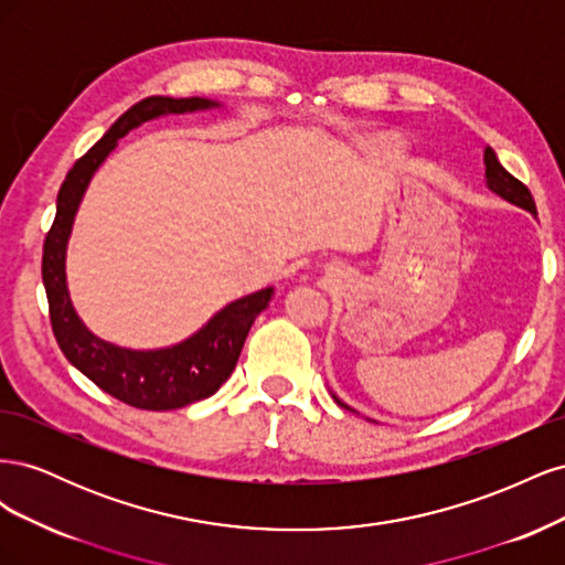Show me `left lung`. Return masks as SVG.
Segmentation results:
<instances>
[{"label":"left lung","mask_w":565,"mask_h":565,"mask_svg":"<svg viewBox=\"0 0 565 565\" xmlns=\"http://www.w3.org/2000/svg\"><path fill=\"white\" fill-rule=\"evenodd\" d=\"M483 160H486V179H488V188H490V191H494L500 198H504V200H509V202L519 204V207H523V210H527V212L537 214L535 200H533V195H530L527 185L521 183L516 177H511V174L507 172V169L500 164L498 156H494L492 148H486ZM334 401H337L341 407L351 409L349 405L341 403L337 396H334Z\"/></svg>","instance_id":"obj_1"}]
</instances>
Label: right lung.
<instances>
[{"mask_svg":"<svg viewBox=\"0 0 565 565\" xmlns=\"http://www.w3.org/2000/svg\"><path fill=\"white\" fill-rule=\"evenodd\" d=\"M212 106L216 104L207 98L167 96H148L131 106L104 134V139L84 152L67 172L56 200V218L44 237L42 280L49 299L51 330L63 355L98 388L139 409H158V413L177 409L216 393L235 370L252 322L268 306L273 287L228 303L200 332L177 347L129 351L94 337L77 318L65 285V245L89 179L125 134L152 117L193 113Z\"/></svg>","mask_w":565,"mask_h":565,"instance_id":"1","label":"right lung"}]
</instances>
